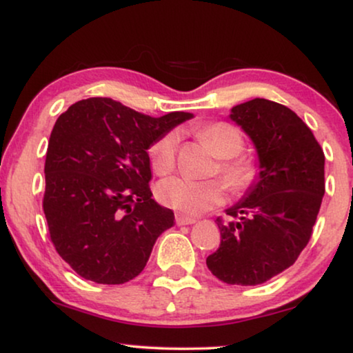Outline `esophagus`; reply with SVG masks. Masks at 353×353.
<instances>
[{
    "label": "esophagus",
    "instance_id": "obj_1",
    "mask_svg": "<svg viewBox=\"0 0 353 353\" xmlns=\"http://www.w3.org/2000/svg\"><path fill=\"white\" fill-rule=\"evenodd\" d=\"M195 218H190V216H185L182 213L176 214V224L177 225H187V224H194Z\"/></svg>",
    "mask_w": 353,
    "mask_h": 353
}]
</instances>
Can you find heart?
Instances as JSON below:
<instances>
[{
    "label": "heart",
    "instance_id": "obj_1",
    "mask_svg": "<svg viewBox=\"0 0 353 353\" xmlns=\"http://www.w3.org/2000/svg\"><path fill=\"white\" fill-rule=\"evenodd\" d=\"M211 150L223 158L219 172L234 194L245 192L258 177V166L250 158L237 157L242 153L243 135L228 122H216L201 130ZM179 135L176 130L163 134L148 148L150 166L159 176L171 172L176 166V153ZM157 199L161 205L184 214H200L221 205L225 199V185L219 179L196 181L190 177H169L158 184Z\"/></svg>",
    "mask_w": 353,
    "mask_h": 353
}]
</instances>
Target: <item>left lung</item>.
<instances>
[{"label": "left lung", "mask_w": 353, "mask_h": 353, "mask_svg": "<svg viewBox=\"0 0 353 353\" xmlns=\"http://www.w3.org/2000/svg\"><path fill=\"white\" fill-rule=\"evenodd\" d=\"M252 139L260 174L218 218L221 243L206 266L225 284L256 285L288 270L312 237L324 195V153L288 106L255 98L231 110Z\"/></svg>", "instance_id": "obj_1"}]
</instances>
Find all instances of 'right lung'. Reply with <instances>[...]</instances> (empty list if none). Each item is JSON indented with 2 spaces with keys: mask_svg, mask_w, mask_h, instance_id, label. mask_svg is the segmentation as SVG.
Returning <instances> with one entry per match:
<instances>
[{
  "mask_svg": "<svg viewBox=\"0 0 353 353\" xmlns=\"http://www.w3.org/2000/svg\"><path fill=\"white\" fill-rule=\"evenodd\" d=\"M190 112L152 117L111 98L74 103L51 130L43 211L59 256L83 279L124 284L143 271L174 213L152 199L147 150Z\"/></svg>",
  "mask_w": 353,
  "mask_h": 353,
  "instance_id": "obj_1",
  "label": "right lung"
}]
</instances>
